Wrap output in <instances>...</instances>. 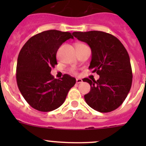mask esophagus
Masks as SVG:
<instances>
[{
    "label": "esophagus",
    "mask_w": 146,
    "mask_h": 146,
    "mask_svg": "<svg viewBox=\"0 0 146 146\" xmlns=\"http://www.w3.org/2000/svg\"><path fill=\"white\" fill-rule=\"evenodd\" d=\"M82 82V80L81 78H77L76 79V82L77 83H80V82Z\"/></svg>",
    "instance_id": "1"
}]
</instances>
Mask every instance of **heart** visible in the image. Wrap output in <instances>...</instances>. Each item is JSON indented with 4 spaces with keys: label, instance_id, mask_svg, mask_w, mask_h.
Instances as JSON below:
<instances>
[{
    "label": "heart",
    "instance_id": "1",
    "mask_svg": "<svg viewBox=\"0 0 146 146\" xmlns=\"http://www.w3.org/2000/svg\"><path fill=\"white\" fill-rule=\"evenodd\" d=\"M72 71H73V73H76V72H75V71H74V70H72Z\"/></svg>",
    "mask_w": 146,
    "mask_h": 146
}]
</instances>
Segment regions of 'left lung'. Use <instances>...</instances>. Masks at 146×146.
Returning a JSON list of instances; mask_svg holds the SVG:
<instances>
[{
  "instance_id": "1",
  "label": "left lung",
  "mask_w": 146,
  "mask_h": 146,
  "mask_svg": "<svg viewBox=\"0 0 146 146\" xmlns=\"http://www.w3.org/2000/svg\"><path fill=\"white\" fill-rule=\"evenodd\" d=\"M73 35L90 46L92 60L89 69L100 76L98 80L82 79L90 85V91L84 96L85 102L100 112L114 111L123 102L131 87L133 74L127 51L111 34L90 31Z\"/></svg>"
}]
</instances>
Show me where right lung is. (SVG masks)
<instances>
[{
	"instance_id": "1",
	"label": "right lung",
	"mask_w": 146,
	"mask_h": 146,
	"mask_svg": "<svg viewBox=\"0 0 146 146\" xmlns=\"http://www.w3.org/2000/svg\"><path fill=\"white\" fill-rule=\"evenodd\" d=\"M69 39H73L70 32L44 31L32 36L20 50L16 68L17 86L28 104L38 111L58 108L76 84V78L69 75L56 79L50 73L57 64V51Z\"/></svg>"
}]
</instances>
